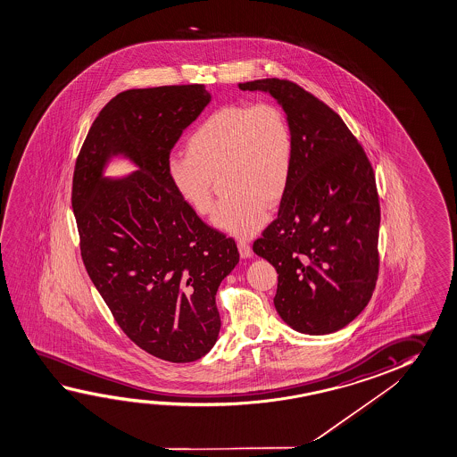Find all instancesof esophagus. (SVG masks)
<instances>
[{
  "instance_id": "34e87169",
  "label": "esophagus",
  "mask_w": 457,
  "mask_h": 457,
  "mask_svg": "<svg viewBox=\"0 0 457 457\" xmlns=\"http://www.w3.org/2000/svg\"><path fill=\"white\" fill-rule=\"evenodd\" d=\"M238 249L239 255H241L243 259H249V257H253V249H251V245L247 243L246 239H239Z\"/></svg>"
}]
</instances>
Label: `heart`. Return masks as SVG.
Masks as SVG:
<instances>
[{
    "label": "heart",
    "mask_w": 457,
    "mask_h": 457,
    "mask_svg": "<svg viewBox=\"0 0 457 457\" xmlns=\"http://www.w3.org/2000/svg\"><path fill=\"white\" fill-rule=\"evenodd\" d=\"M294 137L275 103L228 104L206 117L186 141V155L168 160L174 192L198 216L214 208V181L227 194L214 224L251 237L267 222V204H276L289 184Z\"/></svg>",
    "instance_id": "b5f03b06"
}]
</instances>
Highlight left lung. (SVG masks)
<instances>
[{
  "mask_svg": "<svg viewBox=\"0 0 457 457\" xmlns=\"http://www.w3.org/2000/svg\"><path fill=\"white\" fill-rule=\"evenodd\" d=\"M238 87L269 92L294 137L278 218L253 246L278 271L276 312L302 334H332L362 312L377 286L381 212L373 168L343 119L295 82L271 78Z\"/></svg>",
  "mask_w": 457,
  "mask_h": 457,
  "instance_id": "1",
  "label": "left lung"
}]
</instances>
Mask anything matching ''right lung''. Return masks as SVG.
I'll use <instances>...</instances> for the list:
<instances>
[{
	"label": "right lung",
	"instance_id": "1",
	"mask_svg": "<svg viewBox=\"0 0 457 457\" xmlns=\"http://www.w3.org/2000/svg\"><path fill=\"white\" fill-rule=\"evenodd\" d=\"M210 102L204 84L125 90L95 119L74 167L88 276L123 334L168 362H194L214 346L216 292L239 261L235 239L204 224L168 179L173 145ZM114 154L139 171L103 179Z\"/></svg>",
	"mask_w": 457,
	"mask_h": 457
}]
</instances>
